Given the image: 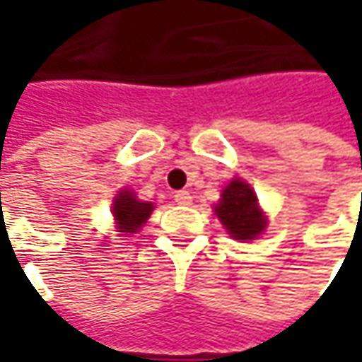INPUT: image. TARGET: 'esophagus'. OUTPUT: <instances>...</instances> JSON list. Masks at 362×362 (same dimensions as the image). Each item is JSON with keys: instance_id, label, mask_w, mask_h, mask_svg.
Returning <instances> with one entry per match:
<instances>
[{"instance_id": "34e87169", "label": "esophagus", "mask_w": 362, "mask_h": 362, "mask_svg": "<svg viewBox=\"0 0 362 362\" xmlns=\"http://www.w3.org/2000/svg\"><path fill=\"white\" fill-rule=\"evenodd\" d=\"M191 202H193V197H191L189 191H177L175 193V203L177 205H191Z\"/></svg>"}]
</instances>
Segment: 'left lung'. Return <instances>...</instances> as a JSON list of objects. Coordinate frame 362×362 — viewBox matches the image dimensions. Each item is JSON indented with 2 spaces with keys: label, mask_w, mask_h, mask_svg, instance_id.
Returning a JSON list of instances; mask_svg holds the SVG:
<instances>
[{
  "label": "left lung",
  "mask_w": 362,
  "mask_h": 362,
  "mask_svg": "<svg viewBox=\"0 0 362 362\" xmlns=\"http://www.w3.org/2000/svg\"><path fill=\"white\" fill-rule=\"evenodd\" d=\"M216 214L233 240H254L266 228V219L257 207V197L252 187L240 179H233L223 189L221 202L216 205Z\"/></svg>",
  "instance_id": "obj_1"
}]
</instances>
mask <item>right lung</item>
Masks as SVG:
<instances>
[{
    "mask_svg": "<svg viewBox=\"0 0 362 362\" xmlns=\"http://www.w3.org/2000/svg\"><path fill=\"white\" fill-rule=\"evenodd\" d=\"M153 211V203L134 199L129 191H120L119 197L112 203V214L122 233H136Z\"/></svg>",
    "mask_w": 362,
    "mask_h": 362,
    "instance_id": "add662e5",
    "label": "right lung"
}]
</instances>
